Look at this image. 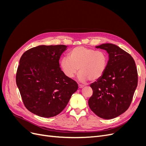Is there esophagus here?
<instances>
[{
	"instance_id": "obj_1",
	"label": "esophagus",
	"mask_w": 146,
	"mask_h": 146,
	"mask_svg": "<svg viewBox=\"0 0 146 146\" xmlns=\"http://www.w3.org/2000/svg\"><path fill=\"white\" fill-rule=\"evenodd\" d=\"M84 86H85L83 85H80H80H78V88H80V89H82V88H83Z\"/></svg>"
}]
</instances>
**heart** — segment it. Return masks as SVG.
<instances>
[{
  "instance_id": "1",
  "label": "heart",
  "mask_w": 146,
  "mask_h": 146,
  "mask_svg": "<svg viewBox=\"0 0 146 146\" xmlns=\"http://www.w3.org/2000/svg\"><path fill=\"white\" fill-rule=\"evenodd\" d=\"M108 64V55L102 50L85 47H77L69 53L68 57L60 60V68L65 76L73 78L79 70L78 80L95 81L103 76Z\"/></svg>"
}]
</instances>
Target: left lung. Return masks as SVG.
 I'll use <instances>...</instances> for the list:
<instances>
[{
  "label": "left lung",
  "mask_w": 146,
  "mask_h": 146,
  "mask_svg": "<svg viewBox=\"0 0 146 146\" xmlns=\"http://www.w3.org/2000/svg\"><path fill=\"white\" fill-rule=\"evenodd\" d=\"M96 47L107 51L109 60L103 76L90 85L93 92L88 105L98 116L111 119L129 108L138 85V72L133 58L120 47L108 43Z\"/></svg>",
  "instance_id": "obj_1"
}]
</instances>
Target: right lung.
<instances>
[{"mask_svg": "<svg viewBox=\"0 0 146 146\" xmlns=\"http://www.w3.org/2000/svg\"><path fill=\"white\" fill-rule=\"evenodd\" d=\"M68 46H39L21 56L16 82L23 103L29 111L39 116L58 115L78 89L76 81L66 77L59 60Z\"/></svg>", "mask_w": 146, "mask_h": 146, "instance_id": "1", "label": "right lung"}]
</instances>
